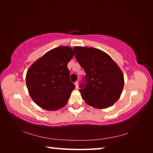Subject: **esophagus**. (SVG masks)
Returning <instances> with one entry per match:
<instances>
[{"label":"esophagus","instance_id":"esophagus-1","mask_svg":"<svg viewBox=\"0 0 153 153\" xmlns=\"http://www.w3.org/2000/svg\"><path fill=\"white\" fill-rule=\"evenodd\" d=\"M75 86H76V89L78 88V87H79V86H78V82H75Z\"/></svg>","mask_w":153,"mask_h":153}]
</instances>
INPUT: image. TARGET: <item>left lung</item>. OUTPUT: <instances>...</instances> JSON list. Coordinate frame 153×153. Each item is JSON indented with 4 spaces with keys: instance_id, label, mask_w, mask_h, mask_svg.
<instances>
[{
    "instance_id": "obj_1",
    "label": "left lung",
    "mask_w": 153,
    "mask_h": 153,
    "mask_svg": "<svg viewBox=\"0 0 153 153\" xmlns=\"http://www.w3.org/2000/svg\"><path fill=\"white\" fill-rule=\"evenodd\" d=\"M75 56L84 69L86 84L80 85L82 98L96 108H107L120 98L124 86L122 71L105 52L92 47L75 46Z\"/></svg>"
}]
</instances>
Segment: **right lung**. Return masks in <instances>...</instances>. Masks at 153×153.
Returning <instances> with one entry per match:
<instances>
[{
    "label": "right lung",
    "instance_id": "right-lung-1",
    "mask_svg": "<svg viewBox=\"0 0 153 153\" xmlns=\"http://www.w3.org/2000/svg\"><path fill=\"white\" fill-rule=\"evenodd\" d=\"M74 55L70 46H59L46 53L28 69L25 76L28 92L40 107L56 111L66 105L75 88L67 68Z\"/></svg>",
    "mask_w": 153,
    "mask_h": 153
}]
</instances>
